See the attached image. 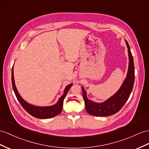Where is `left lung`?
<instances>
[{
  "label": "left lung",
  "instance_id": "left-lung-1",
  "mask_svg": "<svg viewBox=\"0 0 149 149\" xmlns=\"http://www.w3.org/2000/svg\"><path fill=\"white\" fill-rule=\"evenodd\" d=\"M125 41L128 48L129 64L127 77L119 90L105 101L96 102L87 98L86 91L84 87H82L86 111L91 115L95 116H108L113 115L119 111L128 100L134 84L135 68L130 46L128 42L126 40Z\"/></svg>",
  "mask_w": 149,
  "mask_h": 149
}]
</instances>
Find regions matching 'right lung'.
I'll use <instances>...</instances> for the list:
<instances>
[{"mask_svg":"<svg viewBox=\"0 0 149 149\" xmlns=\"http://www.w3.org/2000/svg\"><path fill=\"white\" fill-rule=\"evenodd\" d=\"M13 67H13V68H12L13 88L15 94H16V96L17 99L18 101L20 102L21 106L23 107V108L26 110V111H27L29 114H31V115H32L33 116L37 118H40V119H48V118H51L56 115H58V114H59L61 112H62L63 100L66 96L68 90H69V89L72 87V86L73 85V84L71 83L65 87L63 95L59 98L58 102H57L54 105L49 106H34L28 103V102H26L24 100H23V98L20 96V94H19L18 91L16 89V85H15Z\"/></svg>","mask_w":149,"mask_h":149,"instance_id":"1","label":"right lung"}]
</instances>
